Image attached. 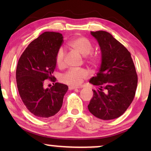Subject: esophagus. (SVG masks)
<instances>
[{
  "mask_svg": "<svg viewBox=\"0 0 151 151\" xmlns=\"http://www.w3.org/2000/svg\"><path fill=\"white\" fill-rule=\"evenodd\" d=\"M76 88H80V87H78V86H69V90H73V89H76Z\"/></svg>",
  "mask_w": 151,
  "mask_h": 151,
  "instance_id": "34e87169",
  "label": "esophagus"
}]
</instances>
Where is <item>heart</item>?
I'll use <instances>...</instances> for the list:
<instances>
[{
    "instance_id": "obj_1",
    "label": "heart",
    "mask_w": 151,
    "mask_h": 151,
    "mask_svg": "<svg viewBox=\"0 0 151 151\" xmlns=\"http://www.w3.org/2000/svg\"><path fill=\"white\" fill-rule=\"evenodd\" d=\"M69 47L72 50L84 56V60L88 65L96 67L100 61V58L97 54L91 53L93 50L91 42L84 37H77L69 42ZM66 53L63 48L59 49L55 54V63L60 68L65 65ZM87 76L84 69H70L64 74L62 80L69 85L78 86Z\"/></svg>"
}]
</instances>
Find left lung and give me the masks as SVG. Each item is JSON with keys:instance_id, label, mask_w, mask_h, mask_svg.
I'll return each mask as SVG.
<instances>
[{"instance_id": "left-lung-1", "label": "left lung", "mask_w": 151, "mask_h": 151, "mask_svg": "<svg viewBox=\"0 0 151 151\" xmlns=\"http://www.w3.org/2000/svg\"><path fill=\"white\" fill-rule=\"evenodd\" d=\"M98 40L102 53L100 69L90 83L98 86L88 109L103 120L121 116L133 102L137 86V75L131 53L104 31L91 32Z\"/></svg>"}]
</instances>
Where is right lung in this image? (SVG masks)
Wrapping results in <instances>:
<instances>
[{
    "label": "right lung",
    "mask_w": 151,
    "mask_h": 151,
    "mask_svg": "<svg viewBox=\"0 0 151 151\" xmlns=\"http://www.w3.org/2000/svg\"><path fill=\"white\" fill-rule=\"evenodd\" d=\"M63 35L45 32L28 45L18 60L16 78L20 98L29 111L40 118L53 116L60 110L68 86L55 82L52 76L55 54L63 44ZM47 79L55 82L45 89Z\"/></svg>",
    "instance_id": "add662e5"
}]
</instances>
